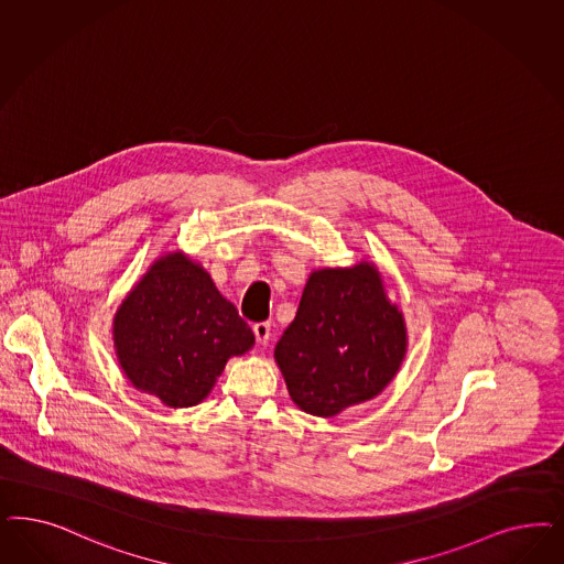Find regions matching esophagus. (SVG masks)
<instances>
[{
  "mask_svg": "<svg viewBox=\"0 0 564 564\" xmlns=\"http://www.w3.org/2000/svg\"><path fill=\"white\" fill-rule=\"evenodd\" d=\"M270 332H272V326L268 324V322H261V324H254L253 334L254 340H257V345L265 346L270 343Z\"/></svg>",
  "mask_w": 564,
  "mask_h": 564,
  "instance_id": "1",
  "label": "esophagus"
}]
</instances>
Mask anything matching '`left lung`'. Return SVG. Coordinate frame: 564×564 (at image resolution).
<instances>
[{
    "instance_id": "1",
    "label": "left lung",
    "mask_w": 564,
    "mask_h": 564,
    "mask_svg": "<svg viewBox=\"0 0 564 564\" xmlns=\"http://www.w3.org/2000/svg\"><path fill=\"white\" fill-rule=\"evenodd\" d=\"M406 348L402 311L388 299L378 265L361 259L310 273L273 359L292 402L329 419L376 399L399 373Z\"/></svg>"
}]
</instances>
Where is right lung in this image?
<instances>
[{
    "mask_svg": "<svg viewBox=\"0 0 564 564\" xmlns=\"http://www.w3.org/2000/svg\"><path fill=\"white\" fill-rule=\"evenodd\" d=\"M111 336L128 382L170 409L207 399L228 359L254 345L237 307L184 251L149 265L116 311Z\"/></svg>",
    "mask_w": 564,
    "mask_h": 564,
    "instance_id": "1",
    "label": "right lung"
}]
</instances>
